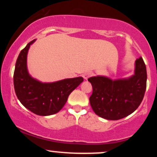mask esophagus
Segmentation results:
<instances>
[{
	"label": "esophagus",
	"mask_w": 157,
	"mask_h": 157,
	"mask_svg": "<svg viewBox=\"0 0 157 157\" xmlns=\"http://www.w3.org/2000/svg\"><path fill=\"white\" fill-rule=\"evenodd\" d=\"M92 75H93V73H91V72H86L83 75H82V77H83L84 79L87 80V79L89 78V77H90L91 76H92Z\"/></svg>",
	"instance_id": "1"
}]
</instances>
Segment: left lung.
<instances>
[{"mask_svg":"<svg viewBox=\"0 0 157 157\" xmlns=\"http://www.w3.org/2000/svg\"><path fill=\"white\" fill-rule=\"evenodd\" d=\"M93 88L89 97L93 111L100 117L117 120L139 107L146 90V66L141 57L135 61L134 75L128 78L111 80L97 76L88 79Z\"/></svg>","mask_w":157,"mask_h":157,"instance_id":"obj_1","label":"left lung"}]
</instances>
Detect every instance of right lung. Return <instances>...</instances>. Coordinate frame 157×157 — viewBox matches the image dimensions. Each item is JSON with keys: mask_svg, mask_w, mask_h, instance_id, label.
Returning <instances> with one entry per match:
<instances>
[{"mask_svg": "<svg viewBox=\"0 0 157 157\" xmlns=\"http://www.w3.org/2000/svg\"><path fill=\"white\" fill-rule=\"evenodd\" d=\"M33 40L21 50L15 63L14 87L20 102L27 109L40 116L59 112L69 94L83 81L82 77L64 79L54 82H41L32 78L27 69V54Z\"/></svg>", "mask_w": 157, "mask_h": 157, "instance_id": "1", "label": "right lung"}]
</instances>
